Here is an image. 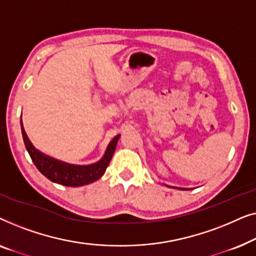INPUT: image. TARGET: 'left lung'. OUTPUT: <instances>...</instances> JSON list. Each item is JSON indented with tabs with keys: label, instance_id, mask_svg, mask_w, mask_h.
I'll list each match as a JSON object with an SVG mask.
<instances>
[{
	"label": "left lung",
	"instance_id": "left-lung-1",
	"mask_svg": "<svg viewBox=\"0 0 256 256\" xmlns=\"http://www.w3.org/2000/svg\"><path fill=\"white\" fill-rule=\"evenodd\" d=\"M180 190H182V188H180Z\"/></svg>",
	"mask_w": 256,
	"mask_h": 256
}]
</instances>
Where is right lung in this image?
<instances>
[{"label": "right lung", "instance_id": "right-lung-1", "mask_svg": "<svg viewBox=\"0 0 256 256\" xmlns=\"http://www.w3.org/2000/svg\"><path fill=\"white\" fill-rule=\"evenodd\" d=\"M20 127H22L24 144H26L28 152H29L31 160H32L37 169L54 183L71 188L82 186V185H87L99 180L106 171L108 164L113 157L115 148H116L118 138H120V135H118L112 140L106 152H104V155L99 162L90 164V166H74V164H68L52 158V157L37 150L30 142L22 124H20Z\"/></svg>", "mask_w": 256, "mask_h": 256}]
</instances>
